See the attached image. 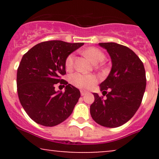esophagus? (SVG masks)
Returning <instances> with one entry per match:
<instances>
[{
  "instance_id": "34e87169",
  "label": "esophagus",
  "mask_w": 159,
  "mask_h": 159,
  "mask_svg": "<svg viewBox=\"0 0 159 159\" xmlns=\"http://www.w3.org/2000/svg\"><path fill=\"white\" fill-rule=\"evenodd\" d=\"M85 94H87V92H86V91H84V90H81V95L82 96H84Z\"/></svg>"
}]
</instances>
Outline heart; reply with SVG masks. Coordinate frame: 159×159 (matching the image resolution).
Wrapping results in <instances>:
<instances>
[{
  "instance_id": "1",
  "label": "heart",
  "mask_w": 159,
  "mask_h": 159,
  "mask_svg": "<svg viewBox=\"0 0 159 159\" xmlns=\"http://www.w3.org/2000/svg\"><path fill=\"white\" fill-rule=\"evenodd\" d=\"M84 54L92 61L95 64L102 62L105 58V54L101 50L95 47H90L85 49L83 52ZM75 60V54L73 53L69 54L65 61V66L67 70H71L73 67ZM70 81L74 86L78 87L80 89H87L90 88L94 86L97 82V79L93 75H84L81 73H75L71 75Z\"/></svg>"
}]
</instances>
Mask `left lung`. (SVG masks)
Here are the masks:
<instances>
[{
    "label": "left lung",
    "instance_id": "8db88e82",
    "mask_svg": "<svg viewBox=\"0 0 159 159\" xmlns=\"http://www.w3.org/2000/svg\"><path fill=\"white\" fill-rule=\"evenodd\" d=\"M98 45L108 52L112 68L99 85L106 98L93 93L90 114L102 126L119 127L134 116L141 104L147 84L145 69L138 55L128 47L115 43Z\"/></svg>",
    "mask_w": 159,
    "mask_h": 159
}]
</instances>
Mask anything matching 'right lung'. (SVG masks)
I'll return each mask as SVG.
<instances>
[{
  "label": "right lung",
  "mask_w": 159,
  "mask_h": 159,
  "mask_svg": "<svg viewBox=\"0 0 159 159\" xmlns=\"http://www.w3.org/2000/svg\"><path fill=\"white\" fill-rule=\"evenodd\" d=\"M84 45L52 40L36 45L22 57L17 70V92L23 108L36 123L54 126L70 116L81 93L61 76L69 54ZM60 82L65 92L55 91Z\"/></svg>",
  "instance_id": "1"
}]
</instances>
